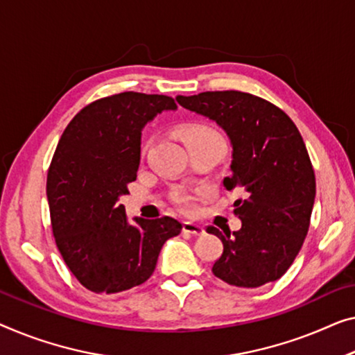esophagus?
Here are the masks:
<instances>
[{
	"instance_id": "esophagus-1",
	"label": "esophagus",
	"mask_w": 355,
	"mask_h": 355,
	"mask_svg": "<svg viewBox=\"0 0 355 355\" xmlns=\"http://www.w3.org/2000/svg\"><path fill=\"white\" fill-rule=\"evenodd\" d=\"M183 232H187V234H193V236H202L205 231H204L202 226L194 225V223H191V221H184Z\"/></svg>"
}]
</instances>
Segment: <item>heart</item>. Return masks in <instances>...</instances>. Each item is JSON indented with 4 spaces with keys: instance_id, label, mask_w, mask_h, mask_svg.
<instances>
[{
    "instance_id": "b5f03b06",
    "label": "heart",
    "mask_w": 355,
    "mask_h": 355,
    "mask_svg": "<svg viewBox=\"0 0 355 355\" xmlns=\"http://www.w3.org/2000/svg\"><path fill=\"white\" fill-rule=\"evenodd\" d=\"M182 137L184 140L187 146L189 145H198V144H207V141H223V137L215 127L204 123H191L187 124L182 129ZM175 202L182 207L183 210H193L194 202L189 196L184 194H177Z\"/></svg>"
}]
</instances>
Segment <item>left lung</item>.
I'll use <instances>...</instances> for the list:
<instances>
[{
    "instance_id": "left-lung-1",
    "label": "left lung",
    "mask_w": 355,
    "mask_h": 355,
    "mask_svg": "<svg viewBox=\"0 0 355 355\" xmlns=\"http://www.w3.org/2000/svg\"><path fill=\"white\" fill-rule=\"evenodd\" d=\"M183 108L215 121L232 145L225 188L244 189L234 202L239 231L209 226L223 242L211 272L236 287L274 282L292 266L309 230L315 175L293 121L268 100L239 91L178 95Z\"/></svg>"
}]
</instances>
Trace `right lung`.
I'll use <instances>...</instances> for the list:
<instances>
[{"mask_svg":"<svg viewBox=\"0 0 355 355\" xmlns=\"http://www.w3.org/2000/svg\"><path fill=\"white\" fill-rule=\"evenodd\" d=\"M175 108L167 95L121 92L84 107L60 137L46 183L52 232L73 276L94 293L144 284L164 242L182 231L171 216L129 225L118 202L137 178L141 129Z\"/></svg>","mask_w":355,"mask_h":355,"instance_id":"obj_1","label":"right lung"}]
</instances>
